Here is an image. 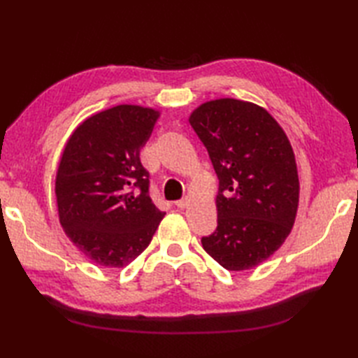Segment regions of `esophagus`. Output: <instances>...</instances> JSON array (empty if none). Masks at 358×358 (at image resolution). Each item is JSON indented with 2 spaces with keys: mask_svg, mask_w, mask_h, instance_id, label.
Wrapping results in <instances>:
<instances>
[{
  "mask_svg": "<svg viewBox=\"0 0 358 358\" xmlns=\"http://www.w3.org/2000/svg\"><path fill=\"white\" fill-rule=\"evenodd\" d=\"M187 204H189V199H187V196H185V199H181V200H178V201H175V206L180 208V209L187 208Z\"/></svg>",
  "mask_w": 358,
  "mask_h": 358,
  "instance_id": "obj_1",
  "label": "esophagus"
}]
</instances>
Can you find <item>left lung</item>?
<instances>
[{
    "label": "left lung",
    "instance_id": "1",
    "mask_svg": "<svg viewBox=\"0 0 358 358\" xmlns=\"http://www.w3.org/2000/svg\"><path fill=\"white\" fill-rule=\"evenodd\" d=\"M218 177V226L203 249L227 271H246L280 249L299 209L300 181L285 131L262 106L235 98L189 115Z\"/></svg>",
    "mask_w": 358,
    "mask_h": 358
}]
</instances>
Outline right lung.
<instances>
[{
    "mask_svg": "<svg viewBox=\"0 0 358 358\" xmlns=\"http://www.w3.org/2000/svg\"><path fill=\"white\" fill-rule=\"evenodd\" d=\"M158 118L159 110L136 104L96 112L77 126L59 157V224L100 268L131 264L166 215L150 199L149 173L140 162Z\"/></svg>",
    "mask_w": 358,
    "mask_h": 358,
    "instance_id": "right-lung-1",
    "label": "right lung"
}]
</instances>
